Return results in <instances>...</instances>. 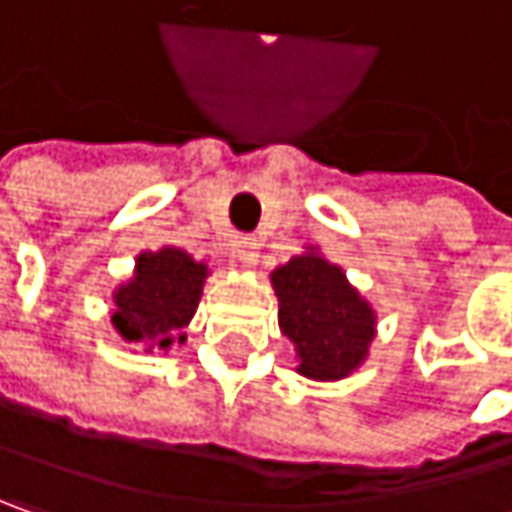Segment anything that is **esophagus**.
<instances>
[{"mask_svg":"<svg viewBox=\"0 0 512 512\" xmlns=\"http://www.w3.org/2000/svg\"><path fill=\"white\" fill-rule=\"evenodd\" d=\"M234 257L243 266H255L257 263V240L255 237H237L234 240Z\"/></svg>","mask_w":512,"mask_h":512,"instance_id":"34e87169","label":"esophagus"}]
</instances>
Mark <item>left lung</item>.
<instances>
[{"label": "left lung", "mask_w": 512, "mask_h": 512, "mask_svg": "<svg viewBox=\"0 0 512 512\" xmlns=\"http://www.w3.org/2000/svg\"><path fill=\"white\" fill-rule=\"evenodd\" d=\"M278 296L281 334L296 349V372L310 381H340L369 357L375 307L349 284L346 272L316 246L269 275Z\"/></svg>", "instance_id": "8db88e82"}]
</instances>
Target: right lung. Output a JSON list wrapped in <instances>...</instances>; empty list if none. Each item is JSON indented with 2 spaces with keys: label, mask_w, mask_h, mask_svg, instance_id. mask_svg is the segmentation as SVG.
<instances>
[{
  "label": "right lung",
  "mask_w": 512,
  "mask_h": 512,
  "mask_svg": "<svg viewBox=\"0 0 512 512\" xmlns=\"http://www.w3.org/2000/svg\"><path fill=\"white\" fill-rule=\"evenodd\" d=\"M208 275V263L178 246L140 252L134 275L114 290L111 322L119 337L146 351H169L172 343H184V328L196 316Z\"/></svg>",
  "instance_id": "obj_1"
}]
</instances>
